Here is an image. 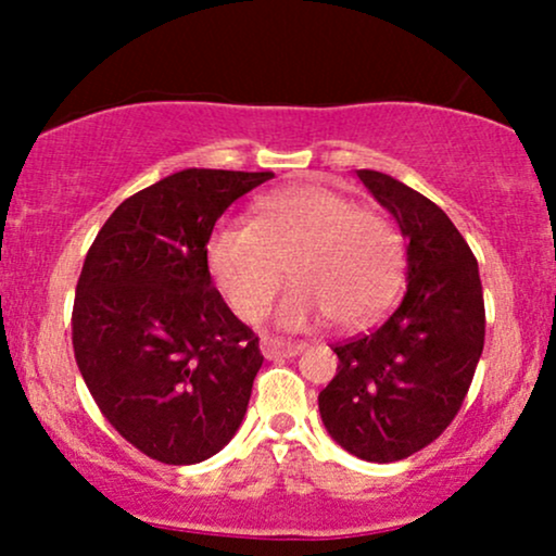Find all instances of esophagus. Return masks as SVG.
Masks as SVG:
<instances>
[{
    "label": "esophagus",
    "mask_w": 556,
    "mask_h": 556,
    "mask_svg": "<svg viewBox=\"0 0 556 556\" xmlns=\"http://www.w3.org/2000/svg\"><path fill=\"white\" fill-rule=\"evenodd\" d=\"M305 350V342H292L282 340V337H261V353L266 358H295Z\"/></svg>",
    "instance_id": "34e87169"
}]
</instances>
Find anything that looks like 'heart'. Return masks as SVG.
Returning <instances> with one entry per match:
<instances>
[{
  "label": "heart",
  "instance_id": "heart-1",
  "mask_svg": "<svg viewBox=\"0 0 556 556\" xmlns=\"http://www.w3.org/2000/svg\"><path fill=\"white\" fill-rule=\"evenodd\" d=\"M206 266L225 303L245 321L264 316L290 266L295 285L277 308L282 327L329 321L355 329L392 303L405 245L389 216L358 208L324 185L277 190L256 203L253 225L222 219L206 240Z\"/></svg>",
  "mask_w": 556,
  "mask_h": 556
}]
</instances>
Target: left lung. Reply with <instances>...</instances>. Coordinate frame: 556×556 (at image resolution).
Wrapping results in <instances>:
<instances>
[{"label":"left lung","mask_w":556,"mask_h":556,"mask_svg":"<svg viewBox=\"0 0 556 556\" xmlns=\"http://www.w3.org/2000/svg\"><path fill=\"white\" fill-rule=\"evenodd\" d=\"M358 177L407 238V292L381 327L334 344L340 366L318 410L350 455L394 463L455 420L483 353L486 311L478 261L450 216L394 177Z\"/></svg>","instance_id":"left-lung-1"}]
</instances>
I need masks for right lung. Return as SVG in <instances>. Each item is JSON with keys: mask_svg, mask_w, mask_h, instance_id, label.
Instances as JSON below:
<instances>
[{"mask_svg": "<svg viewBox=\"0 0 556 556\" xmlns=\"http://www.w3.org/2000/svg\"><path fill=\"white\" fill-rule=\"evenodd\" d=\"M274 172L182 169L138 190L96 235L75 287L73 350L101 416L167 465L216 455L264 355L212 285L206 240Z\"/></svg>", "mask_w": 556, "mask_h": 556, "instance_id": "right-lung-1", "label": "right lung"}]
</instances>
